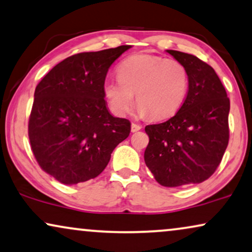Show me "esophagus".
Returning a JSON list of instances; mask_svg holds the SVG:
<instances>
[{
    "label": "esophagus",
    "mask_w": 252,
    "mask_h": 252,
    "mask_svg": "<svg viewBox=\"0 0 252 252\" xmlns=\"http://www.w3.org/2000/svg\"><path fill=\"white\" fill-rule=\"evenodd\" d=\"M140 129H142V126H139V124H137V123H131V131L132 132L139 131Z\"/></svg>",
    "instance_id": "34e87169"
}]
</instances>
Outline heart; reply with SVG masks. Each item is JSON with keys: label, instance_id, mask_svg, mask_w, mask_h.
<instances>
[{"label": "heart", "instance_id": "obj_1", "mask_svg": "<svg viewBox=\"0 0 252 252\" xmlns=\"http://www.w3.org/2000/svg\"><path fill=\"white\" fill-rule=\"evenodd\" d=\"M117 80L103 83V95L119 116L130 112L136 93L140 115L166 119L181 108L189 87V76L182 63L152 54H137L123 60L117 66Z\"/></svg>", "mask_w": 252, "mask_h": 252}]
</instances>
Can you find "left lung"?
I'll list each match as a JSON object with an SVG mask.
<instances>
[{
    "instance_id": "8db88e82",
    "label": "left lung",
    "mask_w": 252,
    "mask_h": 252,
    "mask_svg": "<svg viewBox=\"0 0 252 252\" xmlns=\"http://www.w3.org/2000/svg\"><path fill=\"white\" fill-rule=\"evenodd\" d=\"M167 53L186 66L189 89L175 115L145 126L144 160L158 183L175 188L202 183L217 170L229 140L230 102L212 66L191 54Z\"/></svg>"
}]
</instances>
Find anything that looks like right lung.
I'll return each mask as SVG.
<instances>
[{
    "label": "right lung",
    "mask_w": 252,
    "mask_h": 252,
    "mask_svg": "<svg viewBox=\"0 0 252 252\" xmlns=\"http://www.w3.org/2000/svg\"><path fill=\"white\" fill-rule=\"evenodd\" d=\"M129 45L79 53L56 64L35 87L29 138L39 166L63 184L102 173L131 123L114 117L103 95L109 66Z\"/></svg>",
    "instance_id": "obj_1"
}]
</instances>
